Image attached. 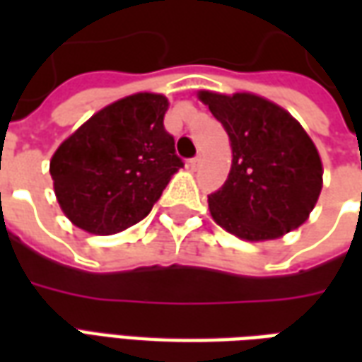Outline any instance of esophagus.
<instances>
[{"label": "esophagus", "mask_w": 362, "mask_h": 362, "mask_svg": "<svg viewBox=\"0 0 362 362\" xmlns=\"http://www.w3.org/2000/svg\"><path fill=\"white\" fill-rule=\"evenodd\" d=\"M202 163H204V157H202V155H197L196 158H192V160H189V168H192V170H197V168L202 166Z\"/></svg>", "instance_id": "esophagus-1"}]
</instances>
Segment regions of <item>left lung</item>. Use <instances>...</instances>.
I'll return each mask as SVG.
<instances>
[{
	"label": "left lung",
	"instance_id": "left-lung-1",
	"mask_svg": "<svg viewBox=\"0 0 362 362\" xmlns=\"http://www.w3.org/2000/svg\"><path fill=\"white\" fill-rule=\"evenodd\" d=\"M230 141V173L207 197L213 221L246 243L281 238L310 217L322 192V158L279 104L254 93L199 90Z\"/></svg>",
	"mask_w": 362,
	"mask_h": 362
}]
</instances>
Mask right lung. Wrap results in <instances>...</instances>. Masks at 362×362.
<instances>
[{
	"instance_id": "add662e5",
	"label": "right lung",
	"mask_w": 362,
	"mask_h": 362,
	"mask_svg": "<svg viewBox=\"0 0 362 362\" xmlns=\"http://www.w3.org/2000/svg\"><path fill=\"white\" fill-rule=\"evenodd\" d=\"M168 104L160 93L124 96L62 141L50 174L59 207L75 227L108 236L149 215L182 166L163 124Z\"/></svg>"
}]
</instances>
